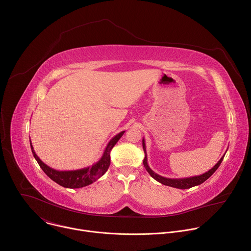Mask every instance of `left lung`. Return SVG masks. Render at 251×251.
Segmentation results:
<instances>
[{
    "label": "left lung",
    "instance_id": "1",
    "mask_svg": "<svg viewBox=\"0 0 251 251\" xmlns=\"http://www.w3.org/2000/svg\"><path fill=\"white\" fill-rule=\"evenodd\" d=\"M143 143V150H144V153H145V158L144 160H143V164H144V167L145 169L147 170V172L150 174V176L155 178V180L165 186H169V187H172V188H176V189H181V190H185V189H190L192 187H195V186H199L201 184H202L204 181H206L207 178L216 172L218 170V168L220 167L221 163L223 162L224 158H225V155L221 158V160L213 166V168H211L209 171H207L206 173L202 174V175H200V176H190V177H185V178H170V177H165V176H162L160 175H158L157 173H155L148 165V162H147V152H146V145H145V140L143 139L142 141Z\"/></svg>",
    "mask_w": 251,
    "mask_h": 251
}]
</instances>
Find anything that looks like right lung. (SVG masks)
<instances>
[{
  "instance_id": "obj_1",
  "label": "right lung",
  "mask_w": 251,
  "mask_h": 251,
  "mask_svg": "<svg viewBox=\"0 0 251 251\" xmlns=\"http://www.w3.org/2000/svg\"><path fill=\"white\" fill-rule=\"evenodd\" d=\"M125 133V131H122L118 133L116 136H114L108 144H107L103 155L101 156L100 160L93 164L90 167H86L79 170H74V171H57L55 169H52L46 165L38 156L35 154L33 147L30 143V149L32 152V155L34 159L37 160L42 170L50 176L53 182L58 184L59 186L63 188L68 189H79L86 187L95 181H97L100 176H102L107 170H108L110 166V152L112 148L115 146L116 143L119 141V139L122 137V135ZM30 142V140H29Z\"/></svg>"
}]
</instances>
